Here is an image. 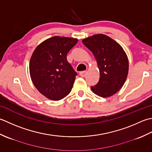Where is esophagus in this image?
<instances>
[{
	"label": "esophagus",
	"instance_id": "1",
	"mask_svg": "<svg viewBox=\"0 0 152 152\" xmlns=\"http://www.w3.org/2000/svg\"><path fill=\"white\" fill-rule=\"evenodd\" d=\"M86 73H87L86 72H81L79 73V75L81 77H85L86 75Z\"/></svg>",
	"mask_w": 152,
	"mask_h": 152
}]
</instances>
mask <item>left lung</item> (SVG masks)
<instances>
[{
	"instance_id": "left-lung-1",
	"label": "left lung",
	"mask_w": 152,
	"mask_h": 152,
	"mask_svg": "<svg viewBox=\"0 0 152 152\" xmlns=\"http://www.w3.org/2000/svg\"><path fill=\"white\" fill-rule=\"evenodd\" d=\"M84 45L94 54L100 72L96 85L92 91L102 98L110 97L122 88L129 72L127 56L122 46L104 34L83 39Z\"/></svg>"
}]
</instances>
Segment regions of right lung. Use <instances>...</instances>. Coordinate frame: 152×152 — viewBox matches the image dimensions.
I'll return each instance as SVG.
<instances>
[{"instance_id": "obj_1", "label": "right lung", "mask_w": 152, "mask_h": 152, "mask_svg": "<svg viewBox=\"0 0 152 152\" xmlns=\"http://www.w3.org/2000/svg\"><path fill=\"white\" fill-rule=\"evenodd\" d=\"M78 39L55 36L37 46L30 59L29 73L40 93L58 101L69 94L77 75L67 54Z\"/></svg>"}]
</instances>
